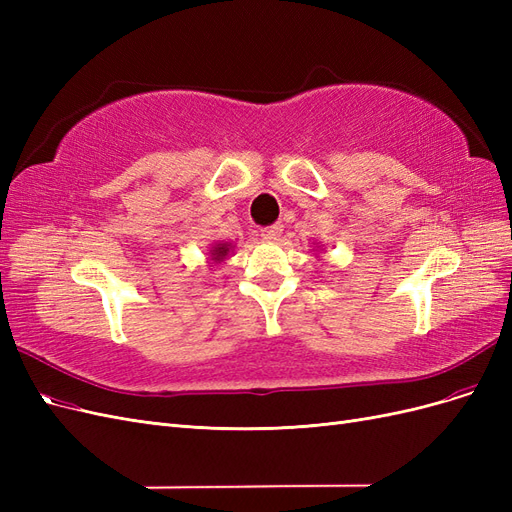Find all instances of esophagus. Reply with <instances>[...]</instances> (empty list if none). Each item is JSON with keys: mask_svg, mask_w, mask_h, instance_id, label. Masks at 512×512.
<instances>
[{"mask_svg": "<svg viewBox=\"0 0 512 512\" xmlns=\"http://www.w3.org/2000/svg\"><path fill=\"white\" fill-rule=\"evenodd\" d=\"M282 235V224H273V226H267L260 230V237L265 241H277Z\"/></svg>", "mask_w": 512, "mask_h": 512, "instance_id": "obj_1", "label": "esophagus"}]
</instances>
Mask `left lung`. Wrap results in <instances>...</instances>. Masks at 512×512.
Segmentation results:
<instances>
[{
  "instance_id": "1",
  "label": "left lung",
  "mask_w": 512,
  "mask_h": 512,
  "mask_svg": "<svg viewBox=\"0 0 512 512\" xmlns=\"http://www.w3.org/2000/svg\"><path fill=\"white\" fill-rule=\"evenodd\" d=\"M316 247H318V250H320V245H316Z\"/></svg>"
}]
</instances>
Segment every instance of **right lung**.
Wrapping results in <instances>:
<instances>
[{"label": "right lung", "instance_id": "add662e5", "mask_svg": "<svg viewBox=\"0 0 512 512\" xmlns=\"http://www.w3.org/2000/svg\"><path fill=\"white\" fill-rule=\"evenodd\" d=\"M232 252H235V245H232V243H228V241H213L211 247L207 250L211 267L222 265V262H224Z\"/></svg>", "mask_w": 512, "mask_h": 512}]
</instances>
